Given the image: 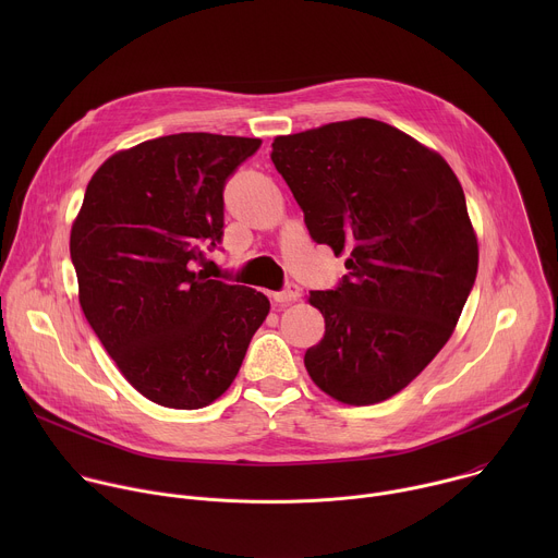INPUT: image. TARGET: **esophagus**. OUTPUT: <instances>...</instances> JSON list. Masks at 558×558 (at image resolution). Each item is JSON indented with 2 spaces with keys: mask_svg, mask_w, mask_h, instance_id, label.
Returning a JSON list of instances; mask_svg holds the SVG:
<instances>
[{
  "mask_svg": "<svg viewBox=\"0 0 558 558\" xmlns=\"http://www.w3.org/2000/svg\"><path fill=\"white\" fill-rule=\"evenodd\" d=\"M274 302H280V304H289V302H295L300 298V287L298 284H289L284 291H278L271 295Z\"/></svg>",
  "mask_w": 558,
  "mask_h": 558,
  "instance_id": "1",
  "label": "esophagus"
}]
</instances>
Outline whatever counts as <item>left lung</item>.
Returning <instances> with one entry per match:
<instances>
[{
    "label": "left lung",
    "instance_id": "left-lung-1",
    "mask_svg": "<svg viewBox=\"0 0 558 558\" xmlns=\"http://www.w3.org/2000/svg\"><path fill=\"white\" fill-rule=\"evenodd\" d=\"M271 147L313 241L347 254L342 284L308 293L325 315L308 377L342 404H379L444 349L474 284L480 245L461 183L439 151L366 117Z\"/></svg>",
    "mask_w": 558,
    "mask_h": 558
}]
</instances>
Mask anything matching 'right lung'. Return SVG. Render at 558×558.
Masks as SVG:
<instances>
[{
	"label": "right lung",
	"instance_id": "1",
	"mask_svg": "<svg viewBox=\"0 0 558 558\" xmlns=\"http://www.w3.org/2000/svg\"><path fill=\"white\" fill-rule=\"evenodd\" d=\"M260 138L181 132L119 149L70 229L78 304L149 402L194 411L231 386L269 300L194 271L222 235V187Z\"/></svg>",
	"mask_w": 558,
	"mask_h": 558
}]
</instances>
